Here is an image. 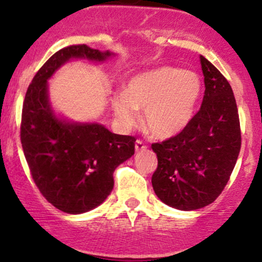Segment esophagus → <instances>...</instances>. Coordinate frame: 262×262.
<instances>
[{
    "mask_svg": "<svg viewBox=\"0 0 262 262\" xmlns=\"http://www.w3.org/2000/svg\"><path fill=\"white\" fill-rule=\"evenodd\" d=\"M144 150H146V145L143 143L141 140H137L135 141V151H144Z\"/></svg>",
    "mask_w": 262,
    "mask_h": 262,
    "instance_id": "esophagus-1",
    "label": "esophagus"
}]
</instances>
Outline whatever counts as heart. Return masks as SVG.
Masks as SVG:
<instances>
[{
	"instance_id": "obj_1",
	"label": "heart",
	"mask_w": 262,
	"mask_h": 262,
	"mask_svg": "<svg viewBox=\"0 0 262 262\" xmlns=\"http://www.w3.org/2000/svg\"><path fill=\"white\" fill-rule=\"evenodd\" d=\"M202 96V81L196 73L175 66L144 71L128 81L125 91L111 100L114 116L123 129L143 122L156 139H170L187 128Z\"/></svg>"
}]
</instances>
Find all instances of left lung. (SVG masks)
Masks as SVG:
<instances>
[{
	"instance_id": "8db88e82",
	"label": "left lung",
	"mask_w": 262,
	"mask_h": 262,
	"mask_svg": "<svg viewBox=\"0 0 262 262\" xmlns=\"http://www.w3.org/2000/svg\"><path fill=\"white\" fill-rule=\"evenodd\" d=\"M203 101L185 130L152 144L158 169L152 188L161 202L180 210H196L222 193L239 156V114L227 79L204 56Z\"/></svg>"
}]
</instances>
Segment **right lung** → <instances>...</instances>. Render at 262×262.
Segmentation results:
<instances>
[{
    "label": "right lung",
    "mask_w": 262,
    "mask_h": 262,
    "mask_svg": "<svg viewBox=\"0 0 262 262\" xmlns=\"http://www.w3.org/2000/svg\"><path fill=\"white\" fill-rule=\"evenodd\" d=\"M117 54L71 45L41 66L27 90L20 141L35 185L54 207L81 214L100 206L114 186L113 172L134 155L133 137L114 134L98 122H77L54 110L49 81L71 60L106 62Z\"/></svg>",
    "instance_id": "right-lung-1"
}]
</instances>
